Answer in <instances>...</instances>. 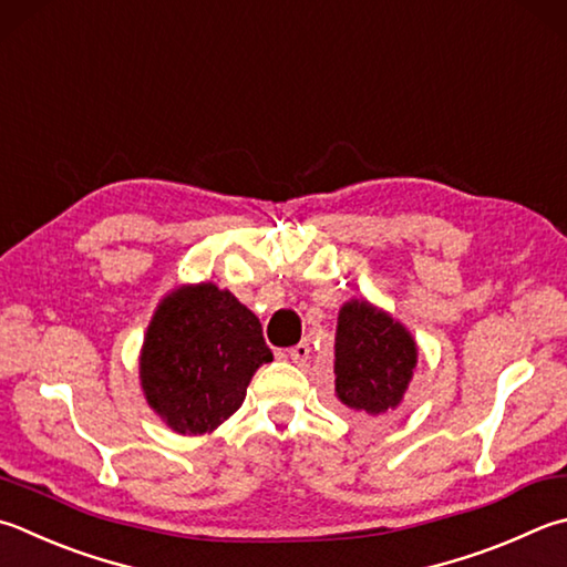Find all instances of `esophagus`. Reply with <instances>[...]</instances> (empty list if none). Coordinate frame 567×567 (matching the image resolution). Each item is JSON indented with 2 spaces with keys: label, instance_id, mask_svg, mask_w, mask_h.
<instances>
[{
  "label": "esophagus",
  "instance_id": "obj_1",
  "mask_svg": "<svg viewBox=\"0 0 567 567\" xmlns=\"http://www.w3.org/2000/svg\"><path fill=\"white\" fill-rule=\"evenodd\" d=\"M287 357H290L295 364H305L307 357H310V344H307V342L295 344L292 349H287Z\"/></svg>",
  "mask_w": 567,
  "mask_h": 567
}]
</instances>
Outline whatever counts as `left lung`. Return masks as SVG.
I'll list each match as a JSON object with an SVG mask.
<instances>
[{"label":"left lung","instance_id":"obj_1","mask_svg":"<svg viewBox=\"0 0 567 567\" xmlns=\"http://www.w3.org/2000/svg\"><path fill=\"white\" fill-rule=\"evenodd\" d=\"M419 364V344L406 324L364 297L337 315L334 396L347 409L384 416L404 401Z\"/></svg>","mask_w":567,"mask_h":567}]
</instances>
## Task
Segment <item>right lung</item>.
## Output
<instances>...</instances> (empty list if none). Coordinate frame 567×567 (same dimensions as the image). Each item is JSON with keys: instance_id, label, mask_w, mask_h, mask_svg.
Masks as SVG:
<instances>
[{"instance_id": "add662e5", "label": "right lung", "mask_w": 567, "mask_h": 567, "mask_svg": "<svg viewBox=\"0 0 567 567\" xmlns=\"http://www.w3.org/2000/svg\"><path fill=\"white\" fill-rule=\"evenodd\" d=\"M272 362L260 319L215 282L178 285L158 302L138 354L143 396L181 436L213 434Z\"/></svg>"}]
</instances>
